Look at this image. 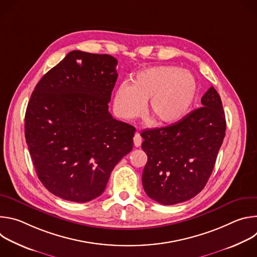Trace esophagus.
Returning <instances> with one entry per match:
<instances>
[{
    "label": "esophagus",
    "mask_w": 257,
    "mask_h": 257,
    "mask_svg": "<svg viewBox=\"0 0 257 257\" xmlns=\"http://www.w3.org/2000/svg\"><path fill=\"white\" fill-rule=\"evenodd\" d=\"M133 140H134V145H135V148H139V146H140V145H141V143H142V137L140 136V134H139L138 132H137V133H135Z\"/></svg>",
    "instance_id": "1"
}]
</instances>
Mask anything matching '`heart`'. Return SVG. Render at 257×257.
Segmentation results:
<instances>
[{
	"label": "heart",
	"mask_w": 257,
	"mask_h": 257,
	"mask_svg": "<svg viewBox=\"0 0 257 257\" xmlns=\"http://www.w3.org/2000/svg\"><path fill=\"white\" fill-rule=\"evenodd\" d=\"M196 94L197 82L189 71L157 66L138 72L133 84H120L114 105L119 116L134 119L143 114L150 99V112L155 119L161 124H173L189 113Z\"/></svg>",
	"instance_id": "obj_1"
}]
</instances>
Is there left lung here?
Masks as SVG:
<instances>
[{
	"label": "left lung",
	"mask_w": 257,
	"mask_h": 257,
	"mask_svg": "<svg viewBox=\"0 0 257 257\" xmlns=\"http://www.w3.org/2000/svg\"><path fill=\"white\" fill-rule=\"evenodd\" d=\"M202 107L163 128L141 132V148L148 155L142 173L145 193L172 205L197 195L212 173L226 134V119L213 86L201 97Z\"/></svg>",
	"instance_id": "left-lung-1"
}]
</instances>
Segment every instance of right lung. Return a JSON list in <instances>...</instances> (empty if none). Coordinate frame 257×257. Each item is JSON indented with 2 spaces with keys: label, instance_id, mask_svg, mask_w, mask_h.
<instances>
[{
  "label": "right lung",
  "instance_id": "1",
  "mask_svg": "<svg viewBox=\"0 0 257 257\" xmlns=\"http://www.w3.org/2000/svg\"><path fill=\"white\" fill-rule=\"evenodd\" d=\"M118 61L70 52L36 84L25 113V139L39 179L54 195L87 202L105 189L133 149L135 128L108 112Z\"/></svg>",
  "mask_w": 257,
  "mask_h": 257
}]
</instances>
